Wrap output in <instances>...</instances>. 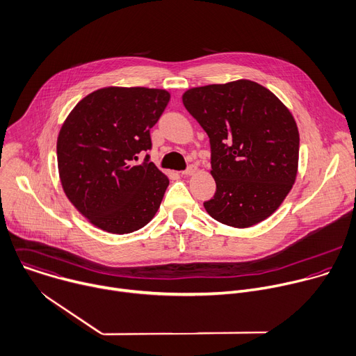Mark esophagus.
<instances>
[{
  "instance_id": "1",
  "label": "esophagus",
  "mask_w": 356,
  "mask_h": 356,
  "mask_svg": "<svg viewBox=\"0 0 356 356\" xmlns=\"http://www.w3.org/2000/svg\"><path fill=\"white\" fill-rule=\"evenodd\" d=\"M196 171H197V167H196V165H189V167H188L185 171H182L181 174L185 175V177H189V175H193Z\"/></svg>"
}]
</instances>
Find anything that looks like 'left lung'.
<instances>
[{"label":"left lung","instance_id":"obj_1","mask_svg":"<svg viewBox=\"0 0 356 356\" xmlns=\"http://www.w3.org/2000/svg\"><path fill=\"white\" fill-rule=\"evenodd\" d=\"M182 102L210 141L216 192L206 211L237 229L269 218L298 175L299 130L289 109L250 80L191 88Z\"/></svg>","mask_w":356,"mask_h":356}]
</instances>
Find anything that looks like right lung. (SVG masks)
<instances>
[{"mask_svg":"<svg viewBox=\"0 0 356 356\" xmlns=\"http://www.w3.org/2000/svg\"><path fill=\"white\" fill-rule=\"evenodd\" d=\"M170 92L145 87H106L83 98L57 137V165L68 200L98 229L127 234L157 213L170 184L149 154L150 129Z\"/></svg>","mask_w":356,"mask_h":356,"instance_id":"right-lung-1","label":"right lung"}]
</instances>
